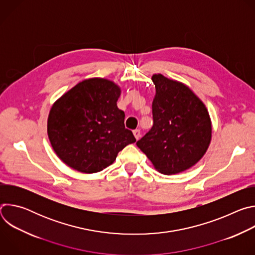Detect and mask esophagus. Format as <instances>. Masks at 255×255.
I'll return each mask as SVG.
<instances>
[{
  "label": "esophagus",
  "instance_id": "esophagus-1",
  "mask_svg": "<svg viewBox=\"0 0 255 255\" xmlns=\"http://www.w3.org/2000/svg\"><path fill=\"white\" fill-rule=\"evenodd\" d=\"M133 134H134V136H135V138L138 140L139 138H140V136H141V132H140V130L139 129H135L134 131H133Z\"/></svg>",
  "mask_w": 255,
  "mask_h": 255
}]
</instances>
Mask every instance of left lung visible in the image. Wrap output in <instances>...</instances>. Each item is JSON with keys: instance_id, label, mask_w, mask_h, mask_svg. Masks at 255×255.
<instances>
[{"instance_id": "obj_1", "label": "left lung", "mask_w": 255, "mask_h": 255, "mask_svg": "<svg viewBox=\"0 0 255 255\" xmlns=\"http://www.w3.org/2000/svg\"><path fill=\"white\" fill-rule=\"evenodd\" d=\"M153 126L136 142L155 169L175 174L195 165L206 153L212 124L204 103L186 85L153 75Z\"/></svg>"}]
</instances>
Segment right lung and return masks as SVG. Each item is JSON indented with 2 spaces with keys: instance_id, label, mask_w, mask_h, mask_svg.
Here are the masks:
<instances>
[{
  "instance_id": "right-lung-1",
  "label": "right lung",
  "mask_w": 255,
  "mask_h": 255,
  "mask_svg": "<svg viewBox=\"0 0 255 255\" xmlns=\"http://www.w3.org/2000/svg\"><path fill=\"white\" fill-rule=\"evenodd\" d=\"M120 94L115 83L95 78L79 83L53 104L47 133L53 150L69 167L101 171L136 141L117 107Z\"/></svg>"
}]
</instances>
